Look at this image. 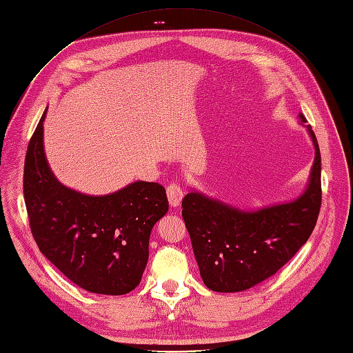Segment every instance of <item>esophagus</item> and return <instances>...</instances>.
<instances>
[{"mask_svg": "<svg viewBox=\"0 0 353 353\" xmlns=\"http://www.w3.org/2000/svg\"><path fill=\"white\" fill-rule=\"evenodd\" d=\"M168 191V199H169V203L172 207H179L181 200H183V188L179 183L173 181L168 185L166 188Z\"/></svg>", "mask_w": 353, "mask_h": 353, "instance_id": "34e87169", "label": "esophagus"}]
</instances>
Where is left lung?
<instances>
[{
	"mask_svg": "<svg viewBox=\"0 0 353 353\" xmlns=\"http://www.w3.org/2000/svg\"><path fill=\"white\" fill-rule=\"evenodd\" d=\"M303 123L305 117L300 114ZM315 146L310 184L296 201L246 212L211 200L197 191L181 203L204 284L218 293L253 287L283 268L307 242L321 208V153Z\"/></svg>",
	"mask_w": 353,
	"mask_h": 353,
	"instance_id": "8db88e82",
	"label": "left lung"
}]
</instances>
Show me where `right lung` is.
Instances as JSON below:
<instances>
[{"label": "right lung", "mask_w": 353, "mask_h": 353, "mask_svg": "<svg viewBox=\"0 0 353 353\" xmlns=\"http://www.w3.org/2000/svg\"><path fill=\"white\" fill-rule=\"evenodd\" d=\"M43 112L23 166V199L39 250L90 293L121 296L141 283L149 236L169 203L159 183L137 181L91 197L60 184L43 152Z\"/></svg>", "instance_id": "1"}]
</instances>
